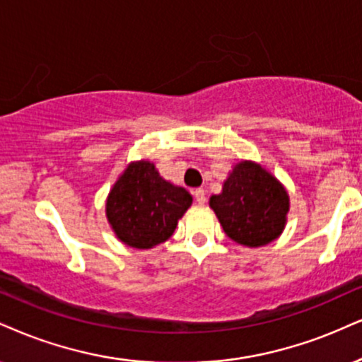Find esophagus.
I'll return each instance as SVG.
<instances>
[{"instance_id": "1", "label": "esophagus", "mask_w": 362, "mask_h": 362, "mask_svg": "<svg viewBox=\"0 0 362 362\" xmlns=\"http://www.w3.org/2000/svg\"><path fill=\"white\" fill-rule=\"evenodd\" d=\"M193 196H194L196 203H198V204H204V203H206V193H204L203 188L194 189V191H193Z\"/></svg>"}]
</instances>
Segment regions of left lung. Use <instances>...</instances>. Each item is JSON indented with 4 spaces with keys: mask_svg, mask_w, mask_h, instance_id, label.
<instances>
[{
    "mask_svg": "<svg viewBox=\"0 0 362 362\" xmlns=\"http://www.w3.org/2000/svg\"><path fill=\"white\" fill-rule=\"evenodd\" d=\"M209 208L228 238L243 247L258 248L282 235L290 198L285 186L269 169L243 159L230 171L221 193L211 194Z\"/></svg>",
    "mask_w": 362,
    "mask_h": 362,
    "instance_id": "obj_1",
    "label": "left lung"
}]
</instances>
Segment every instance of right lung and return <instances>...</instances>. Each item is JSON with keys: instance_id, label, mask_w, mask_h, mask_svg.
<instances>
[{"instance_id": "add662e5", "label": "right lung", "mask_w": 362, "mask_h": 362, "mask_svg": "<svg viewBox=\"0 0 362 362\" xmlns=\"http://www.w3.org/2000/svg\"><path fill=\"white\" fill-rule=\"evenodd\" d=\"M193 203V196L160 176L154 163L132 160L105 199V216L124 245L149 250L164 243Z\"/></svg>"}]
</instances>
